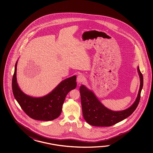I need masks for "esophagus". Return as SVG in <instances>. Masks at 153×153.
I'll use <instances>...</instances> for the list:
<instances>
[{
    "instance_id": "34e87169",
    "label": "esophagus",
    "mask_w": 153,
    "mask_h": 153,
    "mask_svg": "<svg viewBox=\"0 0 153 153\" xmlns=\"http://www.w3.org/2000/svg\"><path fill=\"white\" fill-rule=\"evenodd\" d=\"M76 80L78 82V84H81L82 82L85 80V76L83 74H80L78 76Z\"/></svg>"
}]
</instances>
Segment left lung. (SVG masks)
<instances>
[{"mask_svg": "<svg viewBox=\"0 0 153 153\" xmlns=\"http://www.w3.org/2000/svg\"><path fill=\"white\" fill-rule=\"evenodd\" d=\"M137 71L140 78V86L136 99L130 107L121 111H113L105 107L93 91L82 85L79 90L81 96L83 117L88 124L94 126L108 127L127 118L133 113L140 102L143 86V78L139 66Z\"/></svg>", "mask_w": 153, "mask_h": 153, "instance_id": "obj_1", "label": "left lung"}]
</instances>
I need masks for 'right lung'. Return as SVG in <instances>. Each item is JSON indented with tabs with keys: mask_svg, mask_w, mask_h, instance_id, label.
<instances>
[{
	"mask_svg": "<svg viewBox=\"0 0 153 153\" xmlns=\"http://www.w3.org/2000/svg\"><path fill=\"white\" fill-rule=\"evenodd\" d=\"M17 61L15 66L12 87L13 96L23 111L34 120L51 121L59 117L62 111V105L69 92L76 87L74 75L61 81L52 91L39 97L30 96L21 90L17 82Z\"/></svg>",
	"mask_w": 153,
	"mask_h": 153,
	"instance_id": "obj_1",
	"label": "right lung"
}]
</instances>
